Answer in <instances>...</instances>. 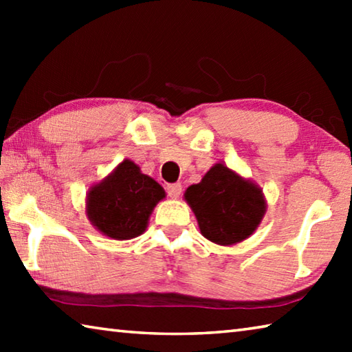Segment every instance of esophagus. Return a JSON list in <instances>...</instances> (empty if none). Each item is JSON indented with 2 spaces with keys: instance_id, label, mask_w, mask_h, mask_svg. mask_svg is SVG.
I'll list each match as a JSON object with an SVG mask.
<instances>
[{
  "instance_id": "34e87169",
  "label": "esophagus",
  "mask_w": 352,
  "mask_h": 352,
  "mask_svg": "<svg viewBox=\"0 0 352 352\" xmlns=\"http://www.w3.org/2000/svg\"><path fill=\"white\" fill-rule=\"evenodd\" d=\"M166 190H168L169 197L177 199V197H180V194H182V184L180 183H170V184H168V186H166Z\"/></svg>"
}]
</instances>
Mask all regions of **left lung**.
<instances>
[{
    "instance_id": "8db88e82",
    "label": "left lung",
    "mask_w": 352,
    "mask_h": 352,
    "mask_svg": "<svg viewBox=\"0 0 352 352\" xmlns=\"http://www.w3.org/2000/svg\"><path fill=\"white\" fill-rule=\"evenodd\" d=\"M184 199L197 217L201 234L220 245L247 239L265 212L261 189L225 164L212 166L200 183L186 189Z\"/></svg>"
}]
</instances>
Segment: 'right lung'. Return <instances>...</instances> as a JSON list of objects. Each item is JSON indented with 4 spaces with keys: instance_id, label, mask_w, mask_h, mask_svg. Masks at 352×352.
I'll use <instances>...</instances> for the list:
<instances>
[{
    "instance_id": "obj_1",
    "label": "right lung",
    "mask_w": 352,
    "mask_h": 352,
    "mask_svg": "<svg viewBox=\"0 0 352 352\" xmlns=\"http://www.w3.org/2000/svg\"><path fill=\"white\" fill-rule=\"evenodd\" d=\"M164 189L148 175L141 174L130 160L88 194L87 214L96 228L111 239L124 241L144 233L148 216Z\"/></svg>"
}]
</instances>
